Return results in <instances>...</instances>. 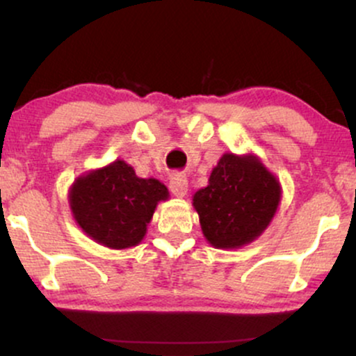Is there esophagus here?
Segmentation results:
<instances>
[{"label":"esophagus","instance_id":"esophagus-1","mask_svg":"<svg viewBox=\"0 0 356 356\" xmlns=\"http://www.w3.org/2000/svg\"><path fill=\"white\" fill-rule=\"evenodd\" d=\"M169 187H170V191H172L174 195H177V197H184V195L187 194V179H186V175L174 174L172 177H170Z\"/></svg>","mask_w":356,"mask_h":356}]
</instances>
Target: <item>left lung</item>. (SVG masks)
Returning a JSON list of instances; mask_svg holds the SVG:
<instances>
[{"label": "left lung", "mask_w": 356, "mask_h": 356, "mask_svg": "<svg viewBox=\"0 0 356 356\" xmlns=\"http://www.w3.org/2000/svg\"><path fill=\"white\" fill-rule=\"evenodd\" d=\"M280 181L256 155L224 154L209 184L192 199L202 234L214 248L236 249L252 243L275 218Z\"/></svg>", "instance_id": "1"}]
</instances>
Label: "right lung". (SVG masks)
Masks as SVG:
<instances>
[{
    "label": "right lung",
    "instance_id": "add662e5",
    "mask_svg": "<svg viewBox=\"0 0 356 356\" xmlns=\"http://www.w3.org/2000/svg\"><path fill=\"white\" fill-rule=\"evenodd\" d=\"M169 199L157 179H140L124 161L80 175L68 201L76 224L95 243L112 249L137 246L155 207Z\"/></svg>",
    "mask_w": 356,
    "mask_h": 356
}]
</instances>
